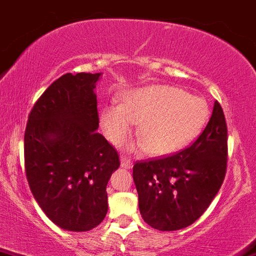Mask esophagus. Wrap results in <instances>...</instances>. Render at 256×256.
Instances as JSON below:
<instances>
[{
  "instance_id": "34e87169",
  "label": "esophagus",
  "mask_w": 256,
  "mask_h": 256,
  "mask_svg": "<svg viewBox=\"0 0 256 256\" xmlns=\"http://www.w3.org/2000/svg\"><path fill=\"white\" fill-rule=\"evenodd\" d=\"M120 166L124 168H133V162L126 155H120Z\"/></svg>"
}]
</instances>
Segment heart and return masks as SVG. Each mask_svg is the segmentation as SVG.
Instances as JSON below:
<instances>
[{
	"label": "heart",
	"mask_w": 256,
	"mask_h": 256,
	"mask_svg": "<svg viewBox=\"0 0 256 256\" xmlns=\"http://www.w3.org/2000/svg\"><path fill=\"white\" fill-rule=\"evenodd\" d=\"M210 106L202 97L168 85L132 90L120 104H110L100 113V123L110 143L122 144L139 124L136 136L150 155H168L192 143L204 130Z\"/></svg>",
	"instance_id": "1"
}]
</instances>
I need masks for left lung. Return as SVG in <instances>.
Masks as SVG:
<instances>
[{
  "label": "left lung",
  "instance_id": "obj_1",
  "mask_svg": "<svg viewBox=\"0 0 256 256\" xmlns=\"http://www.w3.org/2000/svg\"><path fill=\"white\" fill-rule=\"evenodd\" d=\"M226 134L224 113L216 101L210 122L191 146L134 165L139 210L146 223L158 230H178L204 214L224 180Z\"/></svg>",
  "mask_w": 256,
  "mask_h": 256
}]
</instances>
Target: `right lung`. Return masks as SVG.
<instances>
[{
  "label": "right lung",
  "instance_id": "obj_1",
  "mask_svg": "<svg viewBox=\"0 0 256 256\" xmlns=\"http://www.w3.org/2000/svg\"><path fill=\"white\" fill-rule=\"evenodd\" d=\"M102 72H68L34 104L24 133L26 175L36 204L62 229L88 232L104 220L106 187L120 168L98 129Z\"/></svg>",
  "mask_w": 256,
  "mask_h": 256
}]
</instances>
